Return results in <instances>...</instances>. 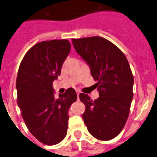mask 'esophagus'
I'll use <instances>...</instances> for the list:
<instances>
[{
	"mask_svg": "<svg viewBox=\"0 0 157 157\" xmlns=\"http://www.w3.org/2000/svg\"><path fill=\"white\" fill-rule=\"evenodd\" d=\"M79 94H80V92L77 91V98L79 99Z\"/></svg>",
	"mask_w": 157,
	"mask_h": 157,
	"instance_id": "1",
	"label": "esophagus"
}]
</instances>
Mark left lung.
Masks as SVG:
<instances>
[{
	"label": "left lung",
	"mask_w": 157,
	"mask_h": 157,
	"mask_svg": "<svg viewBox=\"0 0 157 157\" xmlns=\"http://www.w3.org/2000/svg\"><path fill=\"white\" fill-rule=\"evenodd\" d=\"M77 53L87 63L99 98L92 101L85 94L79 97L85 105L82 118L89 132L108 141L121 132L133 98V77L128 59L116 45L99 36L73 39Z\"/></svg>",
	"instance_id": "1"
}]
</instances>
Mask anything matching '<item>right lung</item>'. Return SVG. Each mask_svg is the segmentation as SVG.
<instances>
[{"mask_svg":"<svg viewBox=\"0 0 157 157\" xmlns=\"http://www.w3.org/2000/svg\"><path fill=\"white\" fill-rule=\"evenodd\" d=\"M67 39L38 42L19 66L16 80L17 105L28 129L42 143L52 146L67 136L68 111L77 101L74 89L54 97L52 83L70 51Z\"/></svg>","mask_w":157,"mask_h":157,"instance_id":"obj_1","label":"right lung"}]
</instances>
